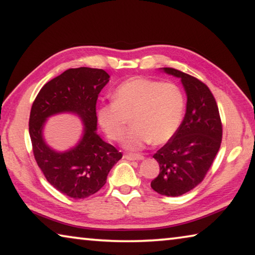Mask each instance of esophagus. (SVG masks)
<instances>
[{
    "label": "esophagus",
    "instance_id": "esophagus-1",
    "mask_svg": "<svg viewBox=\"0 0 255 255\" xmlns=\"http://www.w3.org/2000/svg\"><path fill=\"white\" fill-rule=\"evenodd\" d=\"M125 158L128 161H141V159H144V156L140 154H126Z\"/></svg>",
    "mask_w": 255,
    "mask_h": 255
}]
</instances>
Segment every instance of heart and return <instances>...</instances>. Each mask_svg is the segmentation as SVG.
Masks as SVG:
<instances>
[{"instance_id":"1","label":"heart","mask_w":255,"mask_h":255,"mask_svg":"<svg viewBox=\"0 0 255 255\" xmlns=\"http://www.w3.org/2000/svg\"><path fill=\"white\" fill-rule=\"evenodd\" d=\"M184 111V97L172 82L147 77H130L116 88L114 102L98 110V122L112 140L124 136L128 119L130 128L124 138V147L130 150L146 144L165 143L180 127Z\"/></svg>"}]
</instances>
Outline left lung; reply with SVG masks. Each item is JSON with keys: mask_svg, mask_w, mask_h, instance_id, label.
<instances>
[{"mask_svg": "<svg viewBox=\"0 0 255 255\" xmlns=\"http://www.w3.org/2000/svg\"><path fill=\"white\" fill-rule=\"evenodd\" d=\"M162 71L181 79L187 93V110L178 130L154 154L159 173L150 187L162 196L179 197L205 179L221 147L223 127L208 86L175 68Z\"/></svg>", "mask_w": 255, "mask_h": 255, "instance_id": "left-lung-1", "label": "left lung"}]
</instances>
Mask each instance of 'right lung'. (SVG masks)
Returning <instances> with one entry per match:
<instances>
[{
    "mask_svg": "<svg viewBox=\"0 0 255 255\" xmlns=\"http://www.w3.org/2000/svg\"><path fill=\"white\" fill-rule=\"evenodd\" d=\"M109 79L99 68H70L42 86L30 111L29 133L38 166L54 188L74 199L98 192L123 157L97 133L98 96ZM66 112L82 120L84 133L74 148L57 152L46 145L42 130L49 117Z\"/></svg>",
    "mask_w": 255,
    "mask_h": 255,
    "instance_id": "obj_1",
    "label": "right lung"
}]
</instances>
